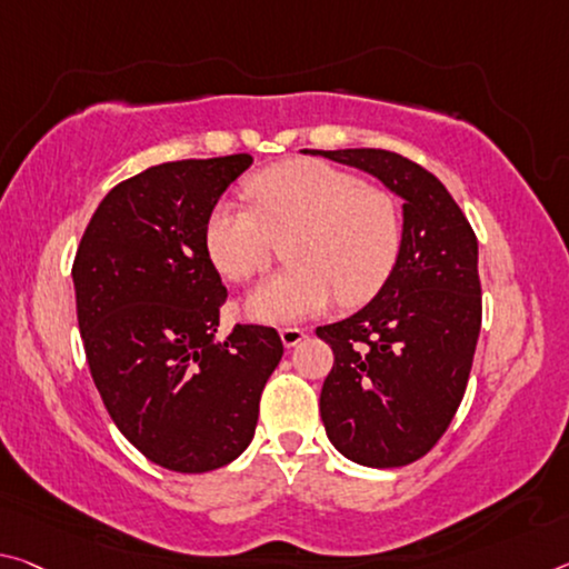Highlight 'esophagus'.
Instances as JSON below:
<instances>
[{
    "mask_svg": "<svg viewBox=\"0 0 569 569\" xmlns=\"http://www.w3.org/2000/svg\"><path fill=\"white\" fill-rule=\"evenodd\" d=\"M303 339H306V331L299 329V327H286V329H281V341H283L286 349L299 347Z\"/></svg>",
    "mask_w": 569,
    "mask_h": 569,
    "instance_id": "obj_1",
    "label": "esophagus"
}]
</instances>
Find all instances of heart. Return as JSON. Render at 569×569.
<instances>
[{"label": "heart", "mask_w": 569, "mask_h": 569, "mask_svg": "<svg viewBox=\"0 0 569 569\" xmlns=\"http://www.w3.org/2000/svg\"><path fill=\"white\" fill-rule=\"evenodd\" d=\"M250 207L220 200L202 222V250L230 283L263 270L270 240L291 266L246 301L250 319L291 323L317 317L333 299L357 306L392 276L402 250V212L387 189L321 159H288L246 184Z\"/></svg>", "instance_id": "heart-1"}]
</instances>
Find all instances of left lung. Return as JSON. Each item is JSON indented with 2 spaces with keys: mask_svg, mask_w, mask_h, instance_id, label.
Instances as JSON below:
<instances>
[{
  "mask_svg": "<svg viewBox=\"0 0 569 569\" xmlns=\"http://www.w3.org/2000/svg\"><path fill=\"white\" fill-rule=\"evenodd\" d=\"M400 194L402 250L362 311L319 327L333 351L321 387L327 436L349 461L398 468L438 443L463 400L481 331L479 242L448 189L385 149L311 151Z\"/></svg>",
  "mask_w": 569,
  "mask_h": 569,
  "instance_id": "obj_1",
  "label": "left lung"
}]
</instances>
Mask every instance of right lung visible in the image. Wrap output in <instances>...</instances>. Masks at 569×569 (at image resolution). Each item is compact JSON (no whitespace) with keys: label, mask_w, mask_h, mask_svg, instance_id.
I'll use <instances>...</instances> for the list:
<instances>
[{"label":"right lung","mask_w":569,"mask_h":569,"mask_svg":"<svg viewBox=\"0 0 569 569\" xmlns=\"http://www.w3.org/2000/svg\"><path fill=\"white\" fill-rule=\"evenodd\" d=\"M250 154L149 167L116 184L73 260L90 377L126 440L177 473L228 466L250 446L260 395L283 357L276 329L214 339L228 299L202 222Z\"/></svg>","instance_id":"obj_1"}]
</instances>
